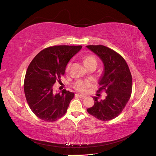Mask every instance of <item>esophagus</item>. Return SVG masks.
<instances>
[{
	"label": "esophagus",
	"mask_w": 156,
	"mask_h": 156,
	"mask_svg": "<svg viewBox=\"0 0 156 156\" xmlns=\"http://www.w3.org/2000/svg\"><path fill=\"white\" fill-rule=\"evenodd\" d=\"M76 95L79 97V98H81V99H84V98H85L86 96H84V95H83V94H77Z\"/></svg>",
	"instance_id": "34e87169"
}]
</instances>
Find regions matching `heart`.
I'll return each mask as SVG.
<instances>
[{"mask_svg":"<svg viewBox=\"0 0 156 156\" xmlns=\"http://www.w3.org/2000/svg\"><path fill=\"white\" fill-rule=\"evenodd\" d=\"M92 62H97L96 59L95 58V57H94L93 56L90 55V56H86V57L84 58V63L85 64V65L88 64L90 63H92ZM69 66H70V64H69L68 65L67 69H69ZM90 85V83L88 81H81V80L76 81L73 84L74 88L76 90H77L78 91L81 92H87L88 90V89Z\"/></svg>","mask_w":156,"mask_h":156,"instance_id":"b5f03b06","label":"heart"}]
</instances>
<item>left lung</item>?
Returning a JSON list of instances; mask_svg holds the SVG:
<instances>
[{
    "instance_id": "8db88e82",
    "label": "left lung",
    "mask_w": 156,
    "mask_h": 156,
    "mask_svg": "<svg viewBox=\"0 0 156 156\" xmlns=\"http://www.w3.org/2000/svg\"><path fill=\"white\" fill-rule=\"evenodd\" d=\"M103 64V73L99 79L101 86L98 90H105L107 96L99 100L94 96V105L87 108L90 115L102 121L114 119L119 116L129 100L132 91V77L125 60L116 52L104 45H87ZM100 94H98V96Z\"/></svg>"
}]
</instances>
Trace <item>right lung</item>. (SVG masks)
<instances>
[{
	"label": "right lung",
	"mask_w": 156,
	"mask_h": 156,
	"mask_svg": "<svg viewBox=\"0 0 156 156\" xmlns=\"http://www.w3.org/2000/svg\"><path fill=\"white\" fill-rule=\"evenodd\" d=\"M81 45H56L42 50L27 68L24 90L28 104L34 114L46 122H54L66 112L75 94L63 90L55 93L53 85L65 73L70 59Z\"/></svg>",
	"instance_id": "1"
}]
</instances>
